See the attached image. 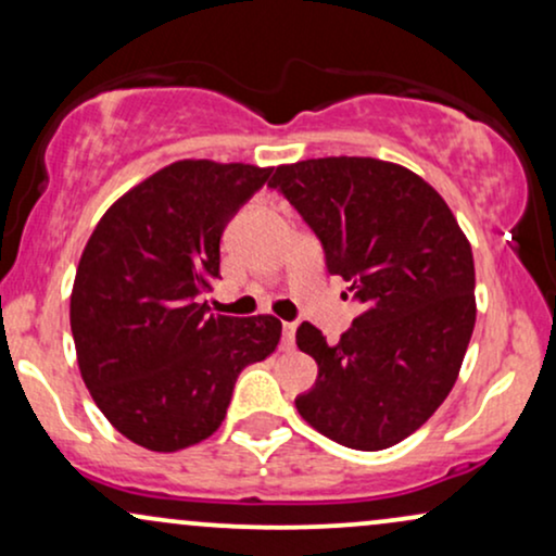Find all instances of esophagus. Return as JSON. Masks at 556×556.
<instances>
[{
  "label": "esophagus",
  "instance_id": "obj_1",
  "mask_svg": "<svg viewBox=\"0 0 556 556\" xmlns=\"http://www.w3.org/2000/svg\"><path fill=\"white\" fill-rule=\"evenodd\" d=\"M295 329H298V324H290V320H285V324H282V346H285V350H292V346H295Z\"/></svg>",
  "mask_w": 556,
  "mask_h": 556
}]
</instances>
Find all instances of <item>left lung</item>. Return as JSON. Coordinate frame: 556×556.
Instances as JSON below:
<instances>
[{"mask_svg": "<svg viewBox=\"0 0 556 556\" xmlns=\"http://www.w3.org/2000/svg\"><path fill=\"white\" fill-rule=\"evenodd\" d=\"M326 251L329 274L365 305L337 344L300 326L318 363L300 417L333 443L383 451L438 412L477 320L471 243L451 206L417 173L376 157H318L271 176Z\"/></svg>", "mask_w": 556, "mask_h": 556, "instance_id": "obj_1", "label": "left lung"}]
</instances>
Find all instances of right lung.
<instances>
[{
	"label": "right lung",
	"mask_w": 556,
	"mask_h": 556,
	"mask_svg": "<svg viewBox=\"0 0 556 556\" xmlns=\"http://www.w3.org/2000/svg\"><path fill=\"white\" fill-rule=\"evenodd\" d=\"M271 168L178 160L109 206L70 300L77 365L98 409L131 443L176 453L223 425L245 365L277 350L274 316H210L219 238Z\"/></svg>",
	"instance_id": "right-lung-1"
}]
</instances>
